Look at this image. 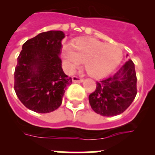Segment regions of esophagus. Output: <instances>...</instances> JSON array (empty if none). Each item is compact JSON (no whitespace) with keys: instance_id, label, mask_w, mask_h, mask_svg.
I'll list each match as a JSON object with an SVG mask.
<instances>
[{"instance_id":"obj_1","label":"esophagus","mask_w":155,"mask_h":155,"mask_svg":"<svg viewBox=\"0 0 155 155\" xmlns=\"http://www.w3.org/2000/svg\"><path fill=\"white\" fill-rule=\"evenodd\" d=\"M72 80H73V82H78V83H80V82H83V79H80V78H79L78 76H74L72 77Z\"/></svg>"}]
</instances>
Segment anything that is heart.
Wrapping results in <instances>:
<instances>
[{
  "label": "heart",
  "mask_w": 155,
  "mask_h": 155,
  "mask_svg": "<svg viewBox=\"0 0 155 155\" xmlns=\"http://www.w3.org/2000/svg\"><path fill=\"white\" fill-rule=\"evenodd\" d=\"M68 70L73 72L85 61L87 73L94 78H101L110 73L121 61L122 49L94 38L77 40L73 45L65 46L62 51Z\"/></svg>",
  "instance_id": "b5f03b06"
}]
</instances>
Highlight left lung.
Segmentation results:
<instances>
[{
  "label": "left lung",
  "mask_w": 155,
  "mask_h": 155,
  "mask_svg": "<svg viewBox=\"0 0 155 155\" xmlns=\"http://www.w3.org/2000/svg\"><path fill=\"white\" fill-rule=\"evenodd\" d=\"M137 80L134 64L129 59L115 75L97 82L88 97L92 109L107 117L124 112L137 95Z\"/></svg>",
  "instance_id": "left-lung-1"
}]
</instances>
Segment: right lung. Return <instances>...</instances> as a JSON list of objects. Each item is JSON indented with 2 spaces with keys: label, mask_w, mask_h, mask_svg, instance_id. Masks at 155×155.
Masks as SVG:
<instances>
[{
  "label": "right lung",
  "mask_w": 155,
  "mask_h": 155,
  "mask_svg": "<svg viewBox=\"0 0 155 155\" xmlns=\"http://www.w3.org/2000/svg\"><path fill=\"white\" fill-rule=\"evenodd\" d=\"M61 31L39 34L23 44L14 73V89L30 110L48 113L57 109L71 77L61 68Z\"/></svg>",
  "instance_id": "add662e5"
}]
</instances>
